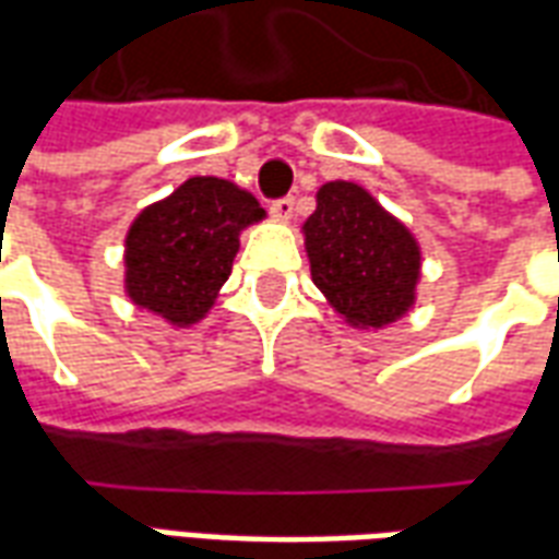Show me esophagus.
Listing matches in <instances>:
<instances>
[{
    "label": "esophagus",
    "instance_id": "1",
    "mask_svg": "<svg viewBox=\"0 0 559 559\" xmlns=\"http://www.w3.org/2000/svg\"><path fill=\"white\" fill-rule=\"evenodd\" d=\"M293 197H281V200H275L272 206H269V212H272V218L275 221H290L293 218Z\"/></svg>",
    "mask_w": 559,
    "mask_h": 559
}]
</instances>
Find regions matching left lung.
<instances>
[{"label": "left lung", "mask_w": 559, "mask_h": 559, "mask_svg": "<svg viewBox=\"0 0 559 559\" xmlns=\"http://www.w3.org/2000/svg\"><path fill=\"white\" fill-rule=\"evenodd\" d=\"M302 239L311 281L344 323L377 332L411 314L421 248L368 188L347 179L320 185Z\"/></svg>", "instance_id": "left-lung-1"}]
</instances>
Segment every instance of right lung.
I'll return each instance as SVG.
<instances>
[{
	"label": "right lung",
	"instance_id": "1",
	"mask_svg": "<svg viewBox=\"0 0 559 559\" xmlns=\"http://www.w3.org/2000/svg\"><path fill=\"white\" fill-rule=\"evenodd\" d=\"M266 218V209L230 179L191 176L131 221L126 233L128 302L188 329L212 311L230 278L239 236Z\"/></svg>",
	"mask_w": 559,
	"mask_h": 559
}]
</instances>
